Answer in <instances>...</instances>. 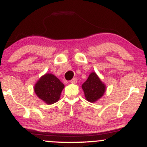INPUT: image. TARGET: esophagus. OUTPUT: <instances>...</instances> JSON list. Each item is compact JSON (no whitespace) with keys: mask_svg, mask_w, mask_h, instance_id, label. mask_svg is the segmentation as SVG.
I'll return each mask as SVG.
<instances>
[{"mask_svg":"<svg viewBox=\"0 0 147 147\" xmlns=\"http://www.w3.org/2000/svg\"><path fill=\"white\" fill-rule=\"evenodd\" d=\"M77 82V78H73L70 81V83L72 84H76Z\"/></svg>","mask_w":147,"mask_h":147,"instance_id":"esophagus-1","label":"esophagus"}]
</instances>
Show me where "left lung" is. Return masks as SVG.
Segmentation results:
<instances>
[{"instance_id":"left-lung-1","label":"left lung","mask_w":147,"mask_h":147,"mask_svg":"<svg viewBox=\"0 0 147 147\" xmlns=\"http://www.w3.org/2000/svg\"><path fill=\"white\" fill-rule=\"evenodd\" d=\"M85 98L89 102L94 103L98 101L105 93L106 86L102 82L95 72H92L82 86Z\"/></svg>"}]
</instances>
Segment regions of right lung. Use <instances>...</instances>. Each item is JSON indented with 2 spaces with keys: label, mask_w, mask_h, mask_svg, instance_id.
<instances>
[{
  "label": "right lung",
  "mask_w": 147,
  "mask_h": 147,
  "mask_svg": "<svg viewBox=\"0 0 147 147\" xmlns=\"http://www.w3.org/2000/svg\"><path fill=\"white\" fill-rule=\"evenodd\" d=\"M64 84L53 74L46 73L41 76L34 87L35 94L47 104L58 102L64 88Z\"/></svg>",
  "instance_id": "right-lung-1"
}]
</instances>
